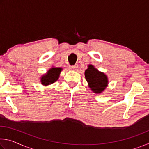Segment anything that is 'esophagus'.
<instances>
[{
    "label": "esophagus",
    "mask_w": 149,
    "mask_h": 149,
    "mask_svg": "<svg viewBox=\"0 0 149 149\" xmlns=\"http://www.w3.org/2000/svg\"><path fill=\"white\" fill-rule=\"evenodd\" d=\"M70 68L72 69V70H76V69L77 68V64H75V65H70Z\"/></svg>",
    "instance_id": "esophagus-1"
}]
</instances>
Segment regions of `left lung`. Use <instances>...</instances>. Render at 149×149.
I'll list each match as a JSON object with an SVG mask.
<instances>
[{"instance_id": "left-lung-1", "label": "left lung", "mask_w": 149, "mask_h": 149, "mask_svg": "<svg viewBox=\"0 0 149 149\" xmlns=\"http://www.w3.org/2000/svg\"><path fill=\"white\" fill-rule=\"evenodd\" d=\"M85 78L89 83V86L93 92L100 93L104 91L108 84L107 75L104 73L99 72L92 65H89L85 72Z\"/></svg>"}]
</instances>
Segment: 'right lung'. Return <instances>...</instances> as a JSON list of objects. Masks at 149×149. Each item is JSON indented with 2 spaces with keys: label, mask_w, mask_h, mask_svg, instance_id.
<instances>
[{
  "label": "right lung",
  "mask_w": 149,
  "mask_h": 149,
  "mask_svg": "<svg viewBox=\"0 0 149 149\" xmlns=\"http://www.w3.org/2000/svg\"><path fill=\"white\" fill-rule=\"evenodd\" d=\"M62 68H53L48 71L47 74L42 77L41 84L44 85H48L53 84L58 80Z\"/></svg>",
  "instance_id": "add662e5"
}]
</instances>
